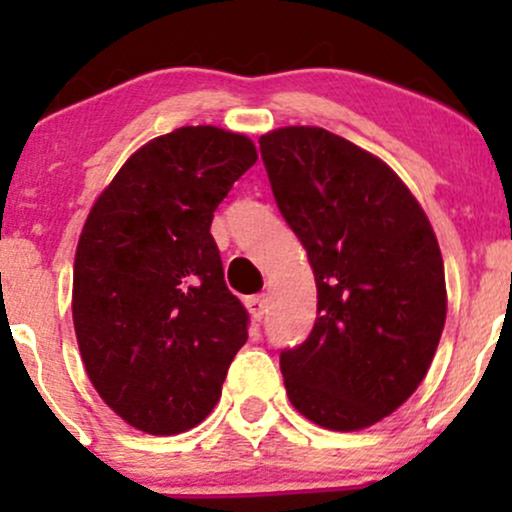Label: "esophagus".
I'll use <instances>...</instances> for the list:
<instances>
[{"mask_svg":"<svg viewBox=\"0 0 512 512\" xmlns=\"http://www.w3.org/2000/svg\"><path fill=\"white\" fill-rule=\"evenodd\" d=\"M245 305H248L250 315L255 317V320H262V317L267 315V296H264V293H260V296H250Z\"/></svg>","mask_w":512,"mask_h":512,"instance_id":"1","label":"esophagus"}]
</instances>
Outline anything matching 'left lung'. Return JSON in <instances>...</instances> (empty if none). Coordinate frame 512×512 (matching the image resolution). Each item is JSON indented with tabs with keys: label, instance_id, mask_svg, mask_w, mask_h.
Here are the masks:
<instances>
[{
	"label": "left lung",
	"instance_id": "8db88e82",
	"mask_svg": "<svg viewBox=\"0 0 512 512\" xmlns=\"http://www.w3.org/2000/svg\"><path fill=\"white\" fill-rule=\"evenodd\" d=\"M260 151L317 286L313 332L279 356L286 395L330 431L378 424L426 378L443 334L436 233L395 170L349 139L281 127Z\"/></svg>",
	"mask_w": 512,
	"mask_h": 512
}]
</instances>
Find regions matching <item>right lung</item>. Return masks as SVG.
Listing matches in <instances>:
<instances>
[{
  "label": "right lung",
  "instance_id": "add662e5",
  "mask_svg": "<svg viewBox=\"0 0 512 512\" xmlns=\"http://www.w3.org/2000/svg\"><path fill=\"white\" fill-rule=\"evenodd\" d=\"M255 161L243 134L180 127L134 151L84 223L72 293L81 358L103 402L151 436L202 424L248 342L209 228Z\"/></svg>",
  "mask_w": 512,
  "mask_h": 512
}]
</instances>
